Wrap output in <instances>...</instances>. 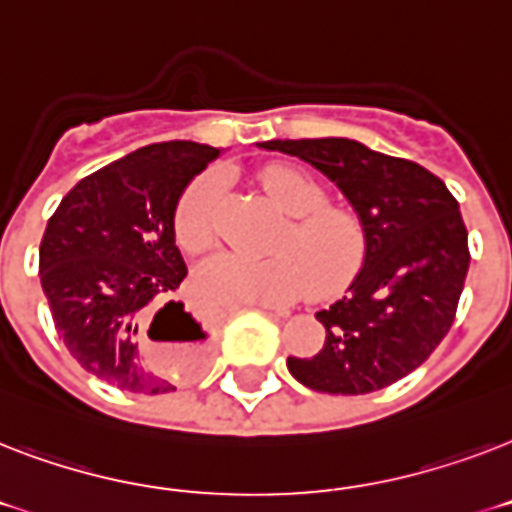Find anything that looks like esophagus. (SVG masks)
<instances>
[{"mask_svg":"<svg viewBox=\"0 0 512 512\" xmlns=\"http://www.w3.org/2000/svg\"><path fill=\"white\" fill-rule=\"evenodd\" d=\"M244 308H257V311L265 313H287V308H279V305H244Z\"/></svg>","mask_w":512,"mask_h":512,"instance_id":"34e87169","label":"esophagus"}]
</instances>
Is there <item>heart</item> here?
<instances>
[{
  "instance_id": "b5f03b06",
  "label": "heart",
  "mask_w": 512,
  "mask_h": 512,
  "mask_svg": "<svg viewBox=\"0 0 512 512\" xmlns=\"http://www.w3.org/2000/svg\"><path fill=\"white\" fill-rule=\"evenodd\" d=\"M268 199L289 215L273 241L276 255L249 257L215 252L193 271V289L217 305H271L295 300L311 276L313 292L329 295L356 273L364 260V225L350 209L329 207L324 185L292 164H271L260 172ZM223 180L215 172L196 177L175 207V239L199 252L215 239V212Z\"/></svg>"
}]
</instances>
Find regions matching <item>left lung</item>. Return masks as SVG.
Masks as SVG:
<instances>
[{"label": "left lung", "instance_id": "8db88e82", "mask_svg": "<svg viewBox=\"0 0 512 512\" xmlns=\"http://www.w3.org/2000/svg\"><path fill=\"white\" fill-rule=\"evenodd\" d=\"M332 180L364 225V265L348 292L316 313V356H289L297 382L361 396L414 372L452 327L470 252L460 204L441 177L348 138L265 140Z\"/></svg>", "mask_w": 512, "mask_h": 512}]
</instances>
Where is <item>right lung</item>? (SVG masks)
<instances>
[{
    "label": "right lung",
    "mask_w": 512,
    "mask_h": 512,
    "mask_svg": "<svg viewBox=\"0 0 512 512\" xmlns=\"http://www.w3.org/2000/svg\"><path fill=\"white\" fill-rule=\"evenodd\" d=\"M217 156L220 148L191 140L138 148L79 180L47 220L39 247L44 297L68 353L98 380L143 396L175 390L140 350L159 305L156 316H170L167 340L183 342L188 361L207 358V329L175 300L188 276L175 207Z\"/></svg>",
    "instance_id": "right-lung-1"
}]
</instances>
